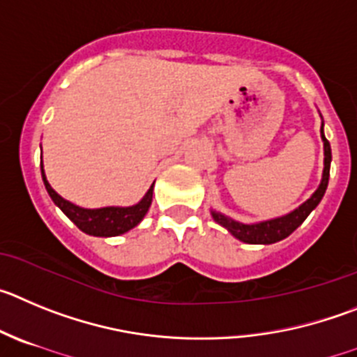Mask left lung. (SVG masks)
<instances>
[{
  "label": "left lung",
  "mask_w": 357,
  "mask_h": 357,
  "mask_svg": "<svg viewBox=\"0 0 357 357\" xmlns=\"http://www.w3.org/2000/svg\"><path fill=\"white\" fill-rule=\"evenodd\" d=\"M324 126V124H322ZM322 140H324V176H322V183L317 188L313 195L304 202L303 206H298L297 210L291 211V213L284 215V217L274 218V220H266V222H259V224H240L234 222L231 218L224 217L220 213H215L213 211V218L217 220L220 226L226 227L233 236H236L238 240L245 243H274L279 242V240L287 238L288 234L294 233L301 224L306 220L307 215L314 210V208L319 206V202L322 201L324 194H326L327 183H329V167H331V146L327 142V139L324 137L322 131Z\"/></svg>",
  "instance_id": "obj_1"
}]
</instances>
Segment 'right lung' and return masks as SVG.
Returning a JSON list of instances; mask_svg holds the SVG:
<instances>
[{"mask_svg": "<svg viewBox=\"0 0 357 357\" xmlns=\"http://www.w3.org/2000/svg\"><path fill=\"white\" fill-rule=\"evenodd\" d=\"M40 171H43V179L44 185H46V190L50 194V197L53 199V202L67 217L83 231V233L94 234V236H117V234H123L126 231H130L131 227H135L144 218V215L147 213L151 206V201H153V185L147 190L146 197L130 208H99V210H83V208L75 206L70 204L69 201L60 197L56 192L51 188V185L47 183L46 176H44V169L40 165Z\"/></svg>", "mask_w": 357, "mask_h": 357, "instance_id": "1", "label": "right lung"}]
</instances>
